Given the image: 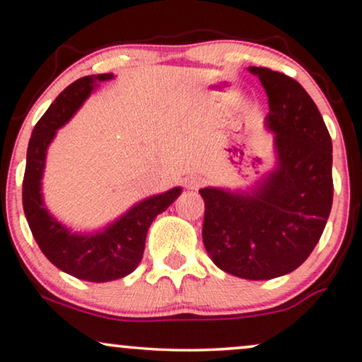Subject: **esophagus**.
Returning a JSON list of instances; mask_svg holds the SVG:
<instances>
[{
    "instance_id": "1",
    "label": "esophagus",
    "mask_w": 362,
    "mask_h": 362,
    "mask_svg": "<svg viewBox=\"0 0 362 362\" xmlns=\"http://www.w3.org/2000/svg\"><path fill=\"white\" fill-rule=\"evenodd\" d=\"M201 186H202V180H201L199 176H189L186 180V187H187V189L196 191V189H199Z\"/></svg>"
}]
</instances>
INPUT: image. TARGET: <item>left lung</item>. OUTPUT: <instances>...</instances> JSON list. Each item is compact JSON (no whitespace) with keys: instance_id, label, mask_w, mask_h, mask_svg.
<instances>
[{"instance_id":"left-lung-1","label":"left lung","mask_w":362,"mask_h":362,"mask_svg":"<svg viewBox=\"0 0 362 362\" xmlns=\"http://www.w3.org/2000/svg\"><path fill=\"white\" fill-rule=\"evenodd\" d=\"M269 97L275 168L240 192L204 187L202 240L212 262L245 280L286 275L308 259L333 204V145L323 117L295 78L249 67Z\"/></svg>"}]
</instances>
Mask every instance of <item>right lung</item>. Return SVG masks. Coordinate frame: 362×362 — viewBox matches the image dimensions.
<instances>
[{
	"instance_id": "add662e5",
	"label": "right lung",
	"mask_w": 362,
	"mask_h": 362,
	"mask_svg": "<svg viewBox=\"0 0 362 362\" xmlns=\"http://www.w3.org/2000/svg\"><path fill=\"white\" fill-rule=\"evenodd\" d=\"M110 78L113 74L86 76L59 93L34 127L23 180L24 214L39 249L59 270L95 284L123 279L136 269L151 222L181 194V187H173L163 194L146 197L110 226L92 234L72 232L49 214L41 192L47 148L59 128L71 120L98 82Z\"/></svg>"
}]
</instances>
